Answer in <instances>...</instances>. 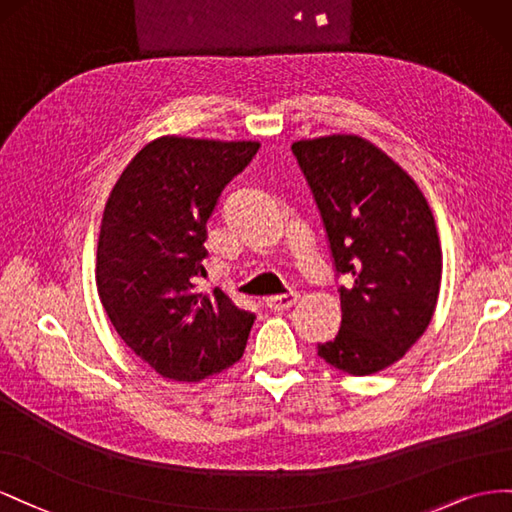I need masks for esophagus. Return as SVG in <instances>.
Segmentation results:
<instances>
[{"mask_svg": "<svg viewBox=\"0 0 512 512\" xmlns=\"http://www.w3.org/2000/svg\"><path fill=\"white\" fill-rule=\"evenodd\" d=\"M298 300H300L298 291H287V294H281V296H270V298L266 300V304H268V309H272V311H287V309H291V306H294Z\"/></svg>", "mask_w": 512, "mask_h": 512, "instance_id": "esophagus-1", "label": "esophagus"}]
</instances>
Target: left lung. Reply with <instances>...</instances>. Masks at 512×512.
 <instances>
[{
    "label": "left lung",
    "instance_id": "1",
    "mask_svg": "<svg viewBox=\"0 0 512 512\" xmlns=\"http://www.w3.org/2000/svg\"><path fill=\"white\" fill-rule=\"evenodd\" d=\"M326 229L341 328L317 356L349 375L403 358L433 317L440 238L416 182L367 139L332 135L291 145Z\"/></svg>",
    "mask_w": 512,
    "mask_h": 512
}]
</instances>
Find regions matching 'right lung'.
I'll return each mask as SVG.
<instances>
[{
    "label": "right lung",
    "mask_w": 512,
    "mask_h": 512,
    "mask_svg": "<svg viewBox=\"0 0 512 512\" xmlns=\"http://www.w3.org/2000/svg\"><path fill=\"white\" fill-rule=\"evenodd\" d=\"M259 150L255 141L160 137L130 160L102 214L96 285L122 341L175 382H199L238 362L255 315L206 274V225L225 186Z\"/></svg>",
    "instance_id": "add662e5"
}]
</instances>
